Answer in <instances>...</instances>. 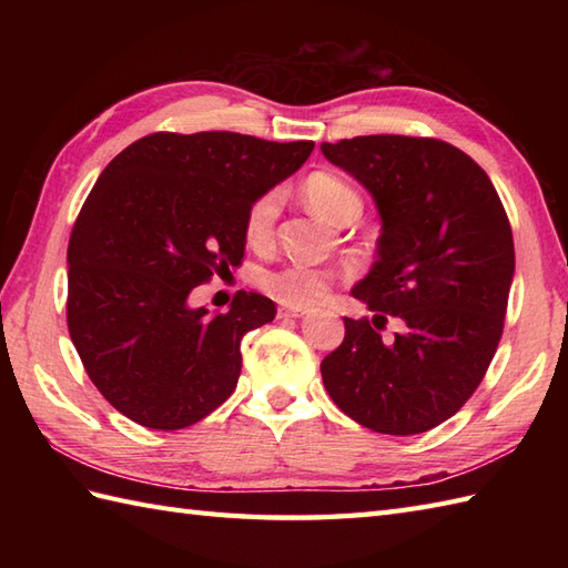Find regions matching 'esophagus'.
Returning <instances> with one entry per match:
<instances>
[{
    "label": "esophagus",
    "instance_id": "esophagus-1",
    "mask_svg": "<svg viewBox=\"0 0 568 568\" xmlns=\"http://www.w3.org/2000/svg\"><path fill=\"white\" fill-rule=\"evenodd\" d=\"M303 315H307V310L305 307H281L277 310V317L281 320H287V317H303Z\"/></svg>",
    "mask_w": 568,
    "mask_h": 568
}]
</instances>
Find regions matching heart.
Segmentation results:
<instances>
[{
	"label": "heart",
	"mask_w": 568,
	"mask_h": 568,
	"mask_svg": "<svg viewBox=\"0 0 568 568\" xmlns=\"http://www.w3.org/2000/svg\"><path fill=\"white\" fill-rule=\"evenodd\" d=\"M303 195L312 210L334 224L354 222L364 210L358 190L334 171L310 173L303 183ZM277 214H281V192L277 190H265L251 200L244 216V234L251 246L271 244ZM258 283L277 303L307 307L320 303L327 293L329 277L315 268H307V265H285V268L263 273Z\"/></svg>",
	"instance_id": "1"
}]
</instances>
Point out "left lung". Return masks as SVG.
Masks as SVG:
<instances>
[{
  "label": "left lung",
  "instance_id": "1",
  "mask_svg": "<svg viewBox=\"0 0 568 568\" xmlns=\"http://www.w3.org/2000/svg\"><path fill=\"white\" fill-rule=\"evenodd\" d=\"M322 153L371 192L383 222L378 261L352 291L376 315L344 317L324 388L373 432H427L464 407L496 356L515 273L508 214L484 168L439 139L356 136ZM390 316L402 332L383 341Z\"/></svg>",
  "mask_w": 568,
  "mask_h": 568
}]
</instances>
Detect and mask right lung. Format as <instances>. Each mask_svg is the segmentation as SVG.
I'll list each match as a JSON object with an SVG mask.
<instances>
[{"label": "right lung", "mask_w": 568, "mask_h": 568, "mask_svg": "<svg viewBox=\"0 0 568 568\" xmlns=\"http://www.w3.org/2000/svg\"><path fill=\"white\" fill-rule=\"evenodd\" d=\"M315 143L234 131H155L104 168L68 244V332L119 413L185 429L234 393L244 334L273 300L239 291L224 315L190 293L244 258L251 200L303 165Z\"/></svg>", "instance_id": "right-lung-1"}]
</instances>
